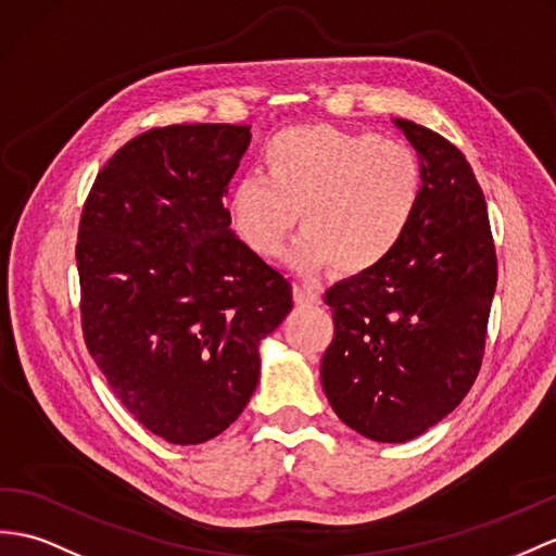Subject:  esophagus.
Instances as JSON below:
<instances>
[{"label":"esophagus","mask_w":556,"mask_h":556,"mask_svg":"<svg viewBox=\"0 0 556 556\" xmlns=\"http://www.w3.org/2000/svg\"><path fill=\"white\" fill-rule=\"evenodd\" d=\"M294 302L300 306H316V304H320V292L304 286V282H296V286H294Z\"/></svg>","instance_id":"1"}]
</instances>
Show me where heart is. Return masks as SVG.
Segmentation results:
<instances>
[{
    "label": "heart",
    "instance_id": "heart-1",
    "mask_svg": "<svg viewBox=\"0 0 556 556\" xmlns=\"http://www.w3.org/2000/svg\"><path fill=\"white\" fill-rule=\"evenodd\" d=\"M262 169L233 184L228 216L250 250L278 256L302 214L304 236L290 252L302 270L358 276L382 266L422 198L417 155L372 131L286 129L264 146Z\"/></svg>",
    "mask_w": 556,
    "mask_h": 556
}]
</instances>
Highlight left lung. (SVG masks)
Listing matches in <instances>:
<instances>
[{"label":"left lung","instance_id":"obj_1","mask_svg":"<svg viewBox=\"0 0 556 556\" xmlns=\"http://www.w3.org/2000/svg\"><path fill=\"white\" fill-rule=\"evenodd\" d=\"M394 125L422 167V198L389 260L325 292L334 337L320 361L332 410L361 437L405 443L453 413L477 380L497 260L483 191L457 148Z\"/></svg>","mask_w":556,"mask_h":556}]
</instances>
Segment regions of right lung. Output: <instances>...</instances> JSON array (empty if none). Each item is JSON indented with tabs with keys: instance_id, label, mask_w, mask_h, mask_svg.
I'll return each instance as SVG.
<instances>
[{
	"instance_id": "right-lung-1",
	"label": "right lung",
	"mask_w": 556,
	"mask_h": 556,
	"mask_svg": "<svg viewBox=\"0 0 556 556\" xmlns=\"http://www.w3.org/2000/svg\"><path fill=\"white\" fill-rule=\"evenodd\" d=\"M245 125L143 131L108 160L77 233L83 330L115 396L155 437H219L260 382V342L290 280L231 231L224 207Z\"/></svg>"
}]
</instances>
